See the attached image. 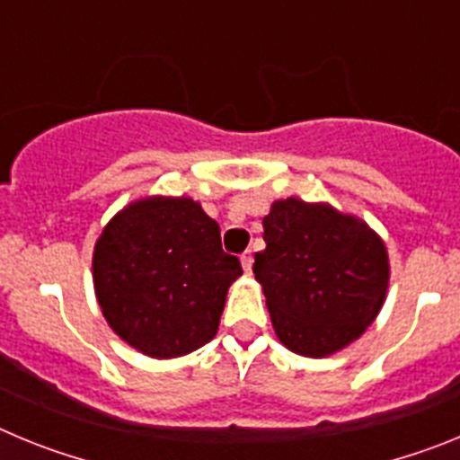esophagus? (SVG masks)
Instances as JSON below:
<instances>
[{"mask_svg":"<svg viewBox=\"0 0 460 460\" xmlns=\"http://www.w3.org/2000/svg\"><path fill=\"white\" fill-rule=\"evenodd\" d=\"M242 267L246 274H251V267H253V253H251V251L242 253Z\"/></svg>","mask_w":460,"mask_h":460,"instance_id":"esophagus-1","label":"esophagus"}]
</instances>
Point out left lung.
<instances>
[{"mask_svg": "<svg viewBox=\"0 0 460 460\" xmlns=\"http://www.w3.org/2000/svg\"><path fill=\"white\" fill-rule=\"evenodd\" d=\"M267 249L253 274L288 350L327 357L376 320L389 283L382 239L364 221L299 198L276 200L262 218Z\"/></svg>", "mask_w": 460, "mask_h": 460, "instance_id": "1", "label": "left lung"}]
</instances>
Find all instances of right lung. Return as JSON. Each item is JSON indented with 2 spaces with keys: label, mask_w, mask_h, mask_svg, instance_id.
Wrapping results in <instances>:
<instances>
[{
  "label": "right lung",
  "mask_w": 460,
  "mask_h": 460,
  "mask_svg": "<svg viewBox=\"0 0 460 460\" xmlns=\"http://www.w3.org/2000/svg\"><path fill=\"white\" fill-rule=\"evenodd\" d=\"M93 290L115 334L142 355L170 359L218 332L227 288L242 276L221 227L190 198L131 202L93 246Z\"/></svg>",
  "instance_id": "right-lung-1"
}]
</instances>
